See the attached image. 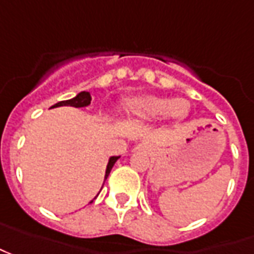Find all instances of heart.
I'll list each match as a JSON object with an SVG mask.
<instances>
[{"label": "heart", "instance_id": "1", "mask_svg": "<svg viewBox=\"0 0 254 254\" xmlns=\"http://www.w3.org/2000/svg\"><path fill=\"white\" fill-rule=\"evenodd\" d=\"M123 112L126 115L135 116L144 120H152L162 116L168 117H183L187 113V106L183 100H168L166 98L141 95L135 98L126 99L123 103Z\"/></svg>", "mask_w": 254, "mask_h": 254}]
</instances>
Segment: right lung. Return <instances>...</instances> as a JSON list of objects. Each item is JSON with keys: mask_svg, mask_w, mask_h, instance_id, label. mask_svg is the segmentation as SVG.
<instances>
[{"mask_svg": "<svg viewBox=\"0 0 254 254\" xmlns=\"http://www.w3.org/2000/svg\"><path fill=\"white\" fill-rule=\"evenodd\" d=\"M92 96L89 92H81V93H78L74 99H69V100H63V102H59V103H56L54 106L52 107H60V106H72V107H85L88 106L89 103H91ZM120 156H112L110 159H109V163H107V168H106V176H109V173L112 171V168H113V165L116 163V161L119 159Z\"/></svg>", "mask_w": 254, "mask_h": 254, "instance_id": "obj_1", "label": "right lung"}]
</instances>
